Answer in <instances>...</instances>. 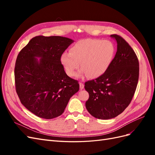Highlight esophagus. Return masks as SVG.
<instances>
[{
  "instance_id": "1",
  "label": "esophagus",
  "mask_w": 155,
  "mask_h": 155,
  "mask_svg": "<svg viewBox=\"0 0 155 155\" xmlns=\"http://www.w3.org/2000/svg\"><path fill=\"white\" fill-rule=\"evenodd\" d=\"M79 88H80V89H83L84 88V85L83 83L79 82Z\"/></svg>"
}]
</instances>
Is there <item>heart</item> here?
Listing matches in <instances>:
<instances>
[{"instance_id": "1", "label": "heart", "mask_w": 155, "mask_h": 155, "mask_svg": "<svg viewBox=\"0 0 155 155\" xmlns=\"http://www.w3.org/2000/svg\"><path fill=\"white\" fill-rule=\"evenodd\" d=\"M115 47L111 41L98 39L78 41L61 56V63L69 76H74L79 67L81 74L95 79L104 74L114 58Z\"/></svg>"}]
</instances>
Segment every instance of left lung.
Listing matches in <instances>:
<instances>
[{"instance_id":"1","label":"left lung","mask_w":155,"mask_h":155,"mask_svg":"<svg viewBox=\"0 0 155 155\" xmlns=\"http://www.w3.org/2000/svg\"><path fill=\"white\" fill-rule=\"evenodd\" d=\"M117 51L107 72L85 83L89 97L85 103L88 112L98 119L115 118L129 106L137 89L139 62L137 55L123 37L112 34Z\"/></svg>"}]
</instances>
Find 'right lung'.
I'll return each instance as SVG.
<instances>
[{"label":"right lung","mask_w":155,"mask_h":155,"mask_svg":"<svg viewBox=\"0 0 155 155\" xmlns=\"http://www.w3.org/2000/svg\"><path fill=\"white\" fill-rule=\"evenodd\" d=\"M72 43L67 37L36 36L17 55L14 70L17 94L21 104L39 118L61 115L70 98L79 91L78 81L67 76L60 60Z\"/></svg>","instance_id":"obj_1"}]
</instances>
